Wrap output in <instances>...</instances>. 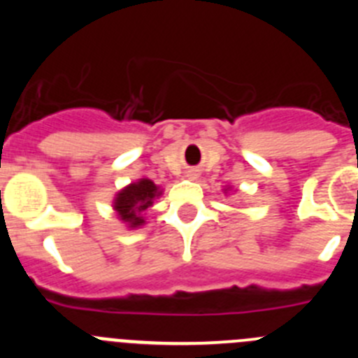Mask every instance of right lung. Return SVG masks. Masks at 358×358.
Masks as SVG:
<instances>
[{
  "label": "right lung",
  "mask_w": 358,
  "mask_h": 358,
  "mask_svg": "<svg viewBox=\"0 0 358 358\" xmlns=\"http://www.w3.org/2000/svg\"><path fill=\"white\" fill-rule=\"evenodd\" d=\"M161 192L150 179H140L132 182L131 186L123 188L115 199V210L118 211L120 218L127 222L129 227H138L145 222L143 213L148 206H152L154 197Z\"/></svg>",
  "instance_id": "obj_1"
}]
</instances>
